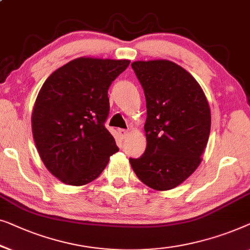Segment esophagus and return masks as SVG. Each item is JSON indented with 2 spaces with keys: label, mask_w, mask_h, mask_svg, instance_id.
I'll list each match as a JSON object with an SVG mask.
<instances>
[{
  "label": "esophagus",
  "mask_w": 250,
  "mask_h": 250,
  "mask_svg": "<svg viewBox=\"0 0 250 250\" xmlns=\"http://www.w3.org/2000/svg\"><path fill=\"white\" fill-rule=\"evenodd\" d=\"M119 133H120L121 138H125V137L128 136L129 131H128V130H125V129H119Z\"/></svg>",
  "instance_id": "34e87169"
}]
</instances>
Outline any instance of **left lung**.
Wrapping results in <instances>:
<instances>
[{
    "instance_id": "obj_1",
    "label": "left lung",
    "mask_w": 250,
    "mask_h": 250,
    "mask_svg": "<svg viewBox=\"0 0 250 250\" xmlns=\"http://www.w3.org/2000/svg\"><path fill=\"white\" fill-rule=\"evenodd\" d=\"M131 66L146 97L147 146L130 164L143 184L170 190L202 162L210 131L208 102L194 77L177 63L150 60Z\"/></svg>"
}]
</instances>
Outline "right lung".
I'll return each instance as SVG.
<instances>
[{"label":"right lung","mask_w":250,"mask_h":250,"mask_svg":"<svg viewBox=\"0 0 250 250\" xmlns=\"http://www.w3.org/2000/svg\"><path fill=\"white\" fill-rule=\"evenodd\" d=\"M129 60L75 59L52 73L37 95L31 129L42 161L63 184L95 180L119 148L105 128L108 87Z\"/></svg>","instance_id":"add662e5"}]
</instances>
